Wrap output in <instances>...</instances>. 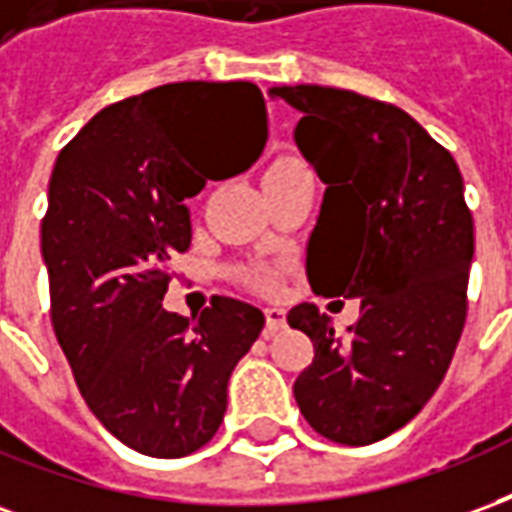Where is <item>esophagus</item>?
<instances>
[{"mask_svg": "<svg viewBox=\"0 0 512 512\" xmlns=\"http://www.w3.org/2000/svg\"><path fill=\"white\" fill-rule=\"evenodd\" d=\"M279 329H285V310L282 307H266V337H274Z\"/></svg>", "mask_w": 512, "mask_h": 512, "instance_id": "esophagus-1", "label": "esophagus"}]
</instances>
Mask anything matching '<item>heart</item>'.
I'll return each mask as SVG.
<instances>
[{
	"mask_svg": "<svg viewBox=\"0 0 512 512\" xmlns=\"http://www.w3.org/2000/svg\"><path fill=\"white\" fill-rule=\"evenodd\" d=\"M293 178H310V169L304 167L301 161L296 158H279L274 161L271 167L266 169V178L263 183H277V180H293ZM238 279L249 285V288L263 290V293H271V290H277L279 279L277 271H271L266 266H246L238 271Z\"/></svg>",
	"mask_w": 512,
	"mask_h": 512,
	"instance_id": "1",
	"label": "heart"
}]
</instances>
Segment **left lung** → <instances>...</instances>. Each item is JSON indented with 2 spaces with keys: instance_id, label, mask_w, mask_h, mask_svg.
Instances as JSON below:
<instances>
[{
  "instance_id": "8db88e82",
  "label": "left lung",
  "mask_w": 512,
  "mask_h": 512,
  "mask_svg": "<svg viewBox=\"0 0 512 512\" xmlns=\"http://www.w3.org/2000/svg\"><path fill=\"white\" fill-rule=\"evenodd\" d=\"M271 95L301 112L296 145L326 183L307 279L359 301L348 334L310 301L288 312L315 345L293 395L321 436L365 447L417 417L461 340L474 257L461 169L392 104L318 84Z\"/></svg>"
}]
</instances>
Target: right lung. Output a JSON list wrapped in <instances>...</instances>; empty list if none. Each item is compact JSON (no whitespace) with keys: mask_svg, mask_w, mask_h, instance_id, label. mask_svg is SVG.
Listing matches in <instances>:
<instances>
[{"mask_svg":"<svg viewBox=\"0 0 512 512\" xmlns=\"http://www.w3.org/2000/svg\"><path fill=\"white\" fill-rule=\"evenodd\" d=\"M266 139L257 84L175 82L101 109L54 164L40 224L51 326L90 411L142 455L213 439L263 332V312L230 296L191 321L161 301L191 244L186 200L252 167Z\"/></svg>","mask_w":512,"mask_h":512,"instance_id":"1","label":"right lung"}]
</instances>
